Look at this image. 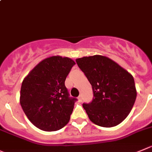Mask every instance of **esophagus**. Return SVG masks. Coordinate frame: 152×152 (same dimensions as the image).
<instances>
[{"label": "esophagus", "instance_id": "1", "mask_svg": "<svg viewBox=\"0 0 152 152\" xmlns=\"http://www.w3.org/2000/svg\"><path fill=\"white\" fill-rule=\"evenodd\" d=\"M77 99H78L79 102H82V101H83V97H82V95H79L78 98H77Z\"/></svg>", "mask_w": 152, "mask_h": 152}]
</instances>
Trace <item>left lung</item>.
I'll list each match as a JSON object with an SVG mask.
<instances>
[{
  "label": "left lung",
  "mask_w": 152,
  "mask_h": 152,
  "mask_svg": "<svg viewBox=\"0 0 152 152\" xmlns=\"http://www.w3.org/2000/svg\"><path fill=\"white\" fill-rule=\"evenodd\" d=\"M93 91V99L83 104L89 119L95 125L111 128L128 115L137 98L132 75L115 62L102 55L76 59Z\"/></svg>",
  "instance_id": "8db88e82"
}]
</instances>
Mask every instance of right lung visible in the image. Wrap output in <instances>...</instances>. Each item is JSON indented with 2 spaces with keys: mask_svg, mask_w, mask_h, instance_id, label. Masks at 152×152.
<instances>
[{
  "mask_svg": "<svg viewBox=\"0 0 152 152\" xmlns=\"http://www.w3.org/2000/svg\"><path fill=\"white\" fill-rule=\"evenodd\" d=\"M75 63L52 56L37 64L23 80L20 104L29 120L45 131L67 125L77 99L69 97L65 80Z\"/></svg>",
  "mask_w": 152,
  "mask_h": 152,
  "instance_id": "obj_1",
  "label": "right lung"
}]
</instances>
